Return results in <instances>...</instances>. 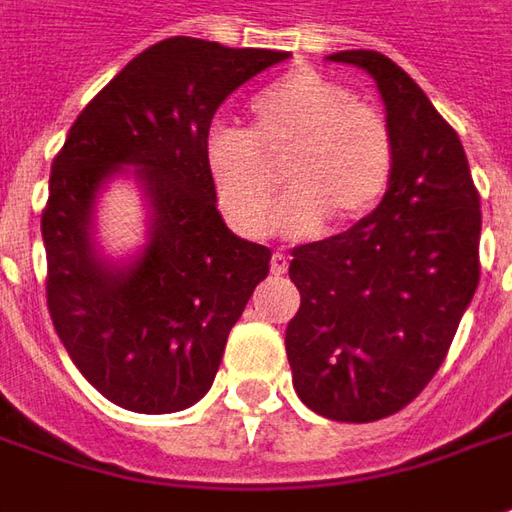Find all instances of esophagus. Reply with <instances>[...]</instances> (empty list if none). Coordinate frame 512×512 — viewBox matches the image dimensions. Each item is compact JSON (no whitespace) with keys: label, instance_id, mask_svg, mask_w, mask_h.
I'll use <instances>...</instances> for the list:
<instances>
[{"label":"esophagus","instance_id":"obj_1","mask_svg":"<svg viewBox=\"0 0 512 512\" xmlns=\"http://www.w3.org/2000/svg\"><path fill=\"white\" fill-rule=\"evenodd\" d=\"M285 269H288V255L285 252H274L271 255V271L274 274H285Z\"/></svg>","mask_w":512,"mask_h":512}]
</instances>
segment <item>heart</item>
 Masks as SVG:
<instances>
[{
    "label": "heart",
    "instance_id": "1",
    "mask_svg": "<svg viewBox=\"0 0 512 512\" xmlns=\"http://www.w3.org/2000/svg\"><path fill=\"white\" fill-rule=\"evenodd\" d=\"M285 160L291 187L277 210L288 235H314L333 218L356 221L387 190L395 142L384 114L358 103L344 83L316 69H294L249 106V131L212 128L204 165L218 207L243 238L271 227L277 193L274 168Z\"/></svg>",
    "mask_w": 512,
    "mask_h": 512
}]
</instances>
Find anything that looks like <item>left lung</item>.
Here are the masks:
<instances>
[{"mask_svg":"<svg viewBox=\"0 0 512 512\" xmlns=\"http://www.w3.org/2000/svg\"><path fill=\"white\" fill-rule=\"evenodd\" d=\"M328 58L375 81L395 165L367 218L291 252L300 311L285 353L308 409L370 423L401 412L440 370L479 285L482 212L457 131L401 66L375 50Z\"/></svg>","mask_w":512,"mask_h":512,"instance_id":"1","label":"left lung"}]
</instances>
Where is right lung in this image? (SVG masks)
Masks as SVG:
<instances>
[{
    "label": "right lung",
    "mask_w": 512,
    "mask_h": 512,
    "mask_svg": "<svg viewBox=\"0 0 512 512\" xmlns=\"http://www.w3.org/2000/svg\"><path fill=\"white\" fill-rule=\"evenodd\" d=\"M285 58L165 38L92 97L52 162L41 215L52 325L83 378L123 409L168 415L201 401L269 274V246L238 238L218 212L204 142L218 106ZM117 172L135 176L152 218L128 264L91 238L96 193Z\"/></svg>",
    "instance_id": "right-lung-1"
}]
</instances>
